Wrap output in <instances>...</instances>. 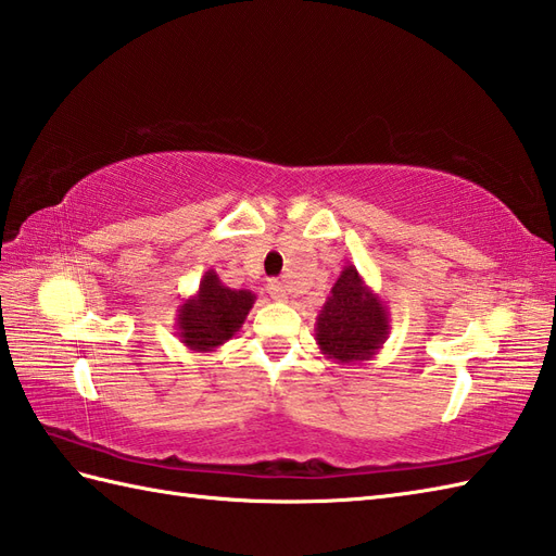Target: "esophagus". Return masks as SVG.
<instances>
[{"instance_id": "1", "label": "esophagus", "mask_w": 556, "mask_h": 556, "mask_svg": "<svg viewBox=\"0 0 556 556\" xmlns=\"http://www.w3.org/2000/svg\"><path fill=\"white\" fill-rule=\"evenodd\" d=\"M267 291H269V296L275 299V301H287V299H289V289H287L285 281L271 279L269 285H267Z\"/></svg>"}]
</instances>
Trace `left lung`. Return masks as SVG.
Here are the masks:
<instances>
[{
	"label": "left lung",
	"instance_id": "left-lung-1",
	"mask_svg": "<svg viewBox=\"0 0 556 556\" xmlns=\"http://www.w3.org/2000/svg\"><path fill=\"white\" fill-rule=\"evenodd\" d=\"M389 308L356 265H346L317 313L315 341L320 353L339 365L372 361L389 337Z\"/></svg>",
	"mask_w": 556,
	"mask_h": 556
}]
</instances>
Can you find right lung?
Returning <instances> with one entry per match:
<instances>
[{"label":"right lung","mask_w":556,"mask_h":556,"mask_svg":"<svg viewBox=\"0 0 556 556\" xmlns=\"http://www.w3.org/2000/svg\"><path fill=\"white\" fill-rule=\"evenodd\" d=\"M253 303V291L229 289L215 269H207L198 291L176 311V337L193 353L215 351L243 327Z\"/></svg>","instance_id":"right-lung-1"}]
</instances>
